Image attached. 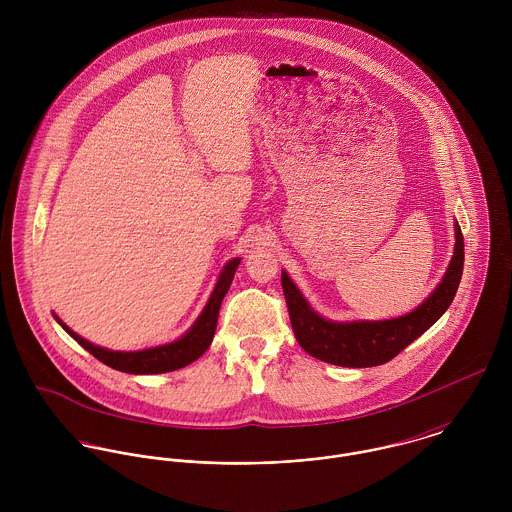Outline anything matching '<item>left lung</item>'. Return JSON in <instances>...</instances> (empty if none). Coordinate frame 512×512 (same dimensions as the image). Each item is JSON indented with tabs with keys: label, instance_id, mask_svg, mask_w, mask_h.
Returning a JSON list of instances; mask_svg holds the SVG:
<instances>
[{
	"label": "left lung",
	"instance_id": "left-lung-1",
	"mask_svg": "<svg viewBox=\"0 0 512 512\" xmlns=\"http://www.w3.org/2000/svg\"><path fill=\"white\" fill-rule=\"evenodd\" d=\"M453 228V256L436 290L414 311L392 319H325L309 305L303 293L293 284L290 274L282 270V288L288 301L293 333L301 349L319 361L351 368L384 365L394 359L400 351H404L438 321L455 297L463 274L465 252L463 234L457 220L453 222Z\"/></svg>",
	"mask_w": 512,
	"mask_h": 512
}]
</instances>
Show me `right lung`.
Here are the masks:
<instances>
[{
	"mask_svg": "<svg viewBox=\"0 0 512 512\" xmlns=\"http://www.w3.org/2000/svg\"><path fill=\"white\" fill-rule=\"evenodd\" d=\"M238 264H240V258H232L224 264V268L220 270L219 280L215 284V290L211 292V297H209L207 305L203 307L201 315L179 339L165 343V345L149 347L142 351H112V349H104V347H98V345L86 341L84 337L74 333L73 329L67 323H63L55 313H53V317L80 347H84L90 355H94L104 365L112 366V368H116L120 372H128V374L171 372V370L191 365L211 347L215 331H217L220 303L232 284Z\"/></svg>",
	"mask_w": 512,
	"mask_h": 512,
	"instance_id": "1",
	"label": "right lung"
}]
</instances>
